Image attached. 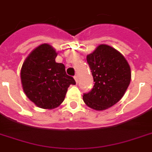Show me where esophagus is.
Segmentation results:
<instances>
[{
	"mask_svg": "<svg viewBox=\"0 0 152 152\" xmlns=\"http://www.w3.org/2000/svg\"><path fill=\"white\" fill-rule=\"evenodd\" d=\"M74 79H75V80H76V84H77V83H78V80H79V78H78V76H74Z\"/></svg>",
	"mask_w": 152,
	"mask_h": 152,
	"instance_id": "34e87169",
	"label": "esophagus"
}]
</instances>
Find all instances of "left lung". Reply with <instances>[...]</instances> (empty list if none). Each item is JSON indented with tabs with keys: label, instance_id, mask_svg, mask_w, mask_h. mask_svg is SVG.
Here are the masks:
<instances>
[{
	"label": "left lung",
	"instance_id": "obj_1",
	"mask_svg": "<svg viewBox=\"0 0 152 152\" xmlns=\"http://www.w3.org/2000/svg\"><path fill=\"white\" fill-rule=\"evenodd\" d=\"M94 86L83 100L91 109L102 111L112 107L124 96L131 80L130 67L124 56L106 44L87 56Z\"/></svg>",
	"mask_w": 152,
	"mask_h": 152
}]
</instances>
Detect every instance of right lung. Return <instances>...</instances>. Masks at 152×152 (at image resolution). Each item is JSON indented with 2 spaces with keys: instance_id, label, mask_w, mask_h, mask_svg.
<instances>
[{
  "instance_id": "right-lung-1",
  "label": "right lung",
  "mask_w": 152,
  "mask_h": 152,
  "mask_svg": "<svg viewBox=\"0 0 152 152\" xmlns=\"http://www.w3.org/2000/svg\"><path fill=\"white\" fill-rule=\"evenodd\" d=\"M57 54L51 45L42 43L29 54L21 68L25 94L44 110L59 106L70 85H76L73 77L66 74L64 64L56 62Z\"/></svg>"
}]
</instances>
